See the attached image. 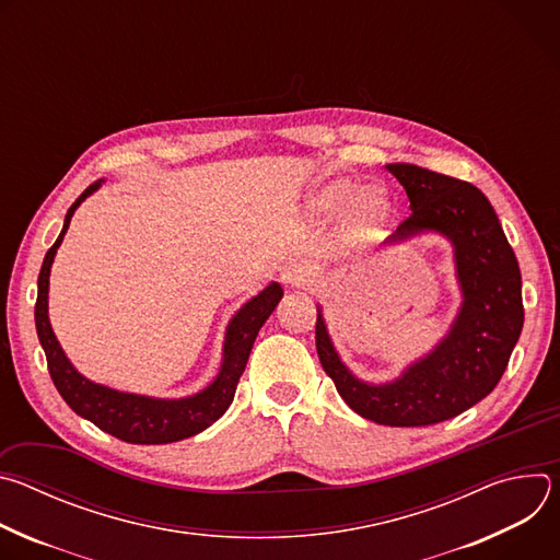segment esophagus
<instances>
[{
    "mask_svg": "<svg viewBox=\"0 0 560 560\" xmlns=\"http://www.w3.org/2000/svg\"><path fill=\"white\" fill-rule=\"evenodd\" d=\"M279 281L288 288V290H294V288H305L307 281H310V272L303 264L299 261H290L285 264L281 270H279Z\"/></svg>",
    "mask_w": 560,
    "mask_h": 560,
    "instance_id": "34e87169",
    "label": "esophagus"
}]
</instances>
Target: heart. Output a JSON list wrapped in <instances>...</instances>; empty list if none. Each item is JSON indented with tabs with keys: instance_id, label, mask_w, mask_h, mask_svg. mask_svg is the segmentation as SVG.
<instances>
[{
	"instance_id": "1",
	"label": "heart",
	"mask_w": 560,
	"mask_h": 560,
	"mask_svg": "<svg viewBox=\"0 0 560 560\" xmlns=\"http://www.w3.org/2000/svg\"><path fill=\"white\" fill-rule=\"evenodd\" d=\"M346 210V230L357 238H370L389 221L392 199L378 188L359 190L352 179L339 177L328 182L312 195V208L322 214H337Z\"/></svg>"
}]
</instances>
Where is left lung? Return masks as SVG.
Here are the masks:
<instances>
[{"mask_svg":"<svg viewBox=\"0 0 560 560\" xmlns=\"http://www.w3.org/2000/svg\"><path fill=\"white\" fill-rule=\"evenodd\" d=\"M408 192L412 214L385 238L404 244L441 234L454 255L460 305L447 335L385 383L361 381L341 361L316 305V352L343 401L389 428L432 425L476 406L501 381L523 330L521 270L501 221L476 186L415 164L385 166Z\"/></svg>","mask_w":560,"mask_h":560,"instance_id":"left-lung-1","label":"left lung"}]
</instances>
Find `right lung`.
I'll return each mask as SVG.
<instances>
[{
	"label": "right lung",
	"mask_w": 560,
	"mask_h": 560,
	"mask_svg": "<svg viewBox=\"0 0 560 560\" xmlns=\"http://www.w3.org/2000/svg\"><path fill=\"white\" fill-rule=\"evenodd\" d=\"M104 179L91 184L77 201L68 208L63 228L52 248L46 253L39 279H37V303H35V326L39 343L46 352L50 378L61 394L63 401L82 419L95 423L100 430L135 445H164L188 436H195L210 428L230 408L238 378H242L255 339L268 316L283 296L279 283L266 285L259 294L238 307L225 326L221 368L217 376L197 394L182 398H156L145 394L119 392L115 387L95 383L79 372L66 352L61 350L48 318V285L50 268L57 248L63 242V234L70 225L74 210L82 206L93 192L102 188Z\"/></svg>",
	"instance_id": "right-lung-1"
}]
</instances>
